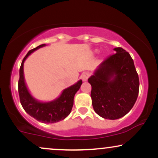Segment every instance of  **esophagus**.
<instances>
[{
  "mask_svg": "<svg viewBox=\"0 0 158 158\" xmlns=\"http://www.w3.org/2000/svg\"><path fill=\"white\" fill-rule=\"evenodd\" d=\"M90 77V73H88V72H85V73H83L81 74V79H82L83 81H87L88 80V79Z\"/></svg>",
  "mask_w": 158,
  "mask_h": 158,
  "instance_id": "esophagus-1",
  "label": "esophagus"
}]
</instances>
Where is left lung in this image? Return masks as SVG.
Listing matches in <instances>:
<instances>
[{
    "label": "left lung",
    "instance_id": "obj_1",
    "mask_svg": "<svg viewBox=\"0 0 158 158\" xmlns=\"http://www.w3.org/2000/svg\"><path fill=\"white\" fill-rule=\"evenodd\" d=\"M99 65L88 79L94 111L105 119L121 118L131 110L139 94V81L134 61L122 48Z\"/></svg>",
    "mask_w": 158,
    "mask_h": 158
}]
</instances>
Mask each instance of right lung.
<instances>
[{"label": "right lung", "instance_id": "obj_1", "mask_svg": "<svg viewBox=\"0 0 158 158\" xmlns=\"http://www.w3.org/2000/svg\"><path fill=\"white\" fill-rule=\"evenodd\" d=\"M45 46L41 44L30 50L23 58L19 70V94L20 102L25 111L36 120L44 123H54L62 120L70 114L73 106V98L80 88L82 81L79 80L75 85L63 90L61 95L50 102H39L32 97L27 90L23 78V62L29 55L35 50Z\"/></svg>", "mask_w": 158, "mask_h": 158}]
</instances>
